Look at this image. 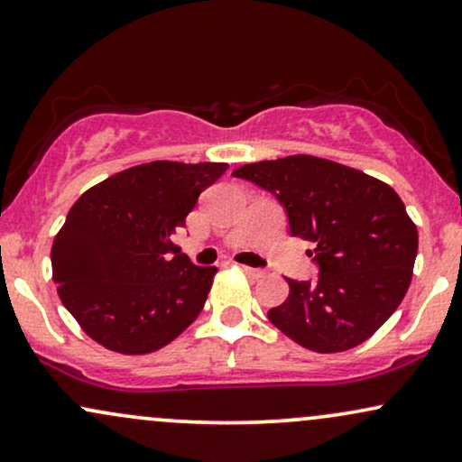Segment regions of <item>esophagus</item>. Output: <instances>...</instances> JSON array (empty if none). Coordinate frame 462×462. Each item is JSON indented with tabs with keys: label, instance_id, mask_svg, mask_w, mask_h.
<instances>
[{
	"label": "esophagus",
	"instance_id": "1",
	"mask_svg": "<svg viewBox=\"0 0 462 462\" xmlns=\"http://www.w3.org/2000/svg\"><path fill=\"white\" fill-rule=\"evenodd\" d=\"M242 270H244V274H246L248 278H261V276H263V272L257 270V267H248V265H242Z\"/></svg>",
	"mask_w": 462,
	"mask_h": 462
}]
</instances>
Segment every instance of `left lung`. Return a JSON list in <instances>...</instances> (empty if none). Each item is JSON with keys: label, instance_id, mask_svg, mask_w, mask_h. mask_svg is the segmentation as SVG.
Returning a JSON list of instances; mask_svg holds the SVG:
<instances>
[{"label": "left lung", "instance_id": "obj_1", "mask_svg": "<svg viewBox=\"0 0 462 462\" xmlns=\"http://www.w3.org/2000/svg\"><path fill=\"white\" fill-rule=\"evenodd\" d=\"M236 178L270 190L289 231L310 242L315 282L291 281L289 298L267 312L295 343L338 353L368 340L405 298L418 229L394 188L326 158L298 156L244 164Z\"/></svg>", "mask_w": 462, "mask_h": 462}]
</instances>
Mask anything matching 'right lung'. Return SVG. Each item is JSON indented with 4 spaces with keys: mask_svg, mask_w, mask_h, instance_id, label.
I'll list each match as a JSON object with an SVG mask.
<instances>
[{
    "mask_svg": "<svg viewBox=\"0 0 462 462\" xmlns=\"http://www.w3.org/2000/svg\"><path fill=\"white\" fill-rule=\"evenodd\" d=\"M225 162L153 161L85 190L51 248L61 304L106 349H162L203 310L216 267L192 265L171 242Z\"/></svg>",
    "mask_w": 462,
    "mask_h": 462,
    "instance_id": "add662e5",
    "label": "right lung"
}]
</instances>
